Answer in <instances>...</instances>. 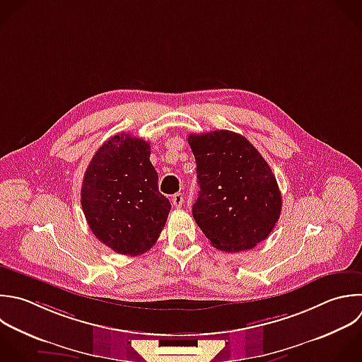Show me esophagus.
<instances>
[{
	"instance_id": "obj_1",
	"label": "esophagus",
	"mask_w": 362,
	"mask_h": 362,
	"mask_svg": "<svg viewBox=\"0 0 362 362\" xmlns=\"http://www.w3.org/2000/svg\"><path fill=\"white\" fill-rule=\"evenodd\" d=\"M171 202H173V205H174L175 208H181L182 204H184V197H182V194H181V192L174 194L173 198H171Z\"/></svg>"
}]
</instances>
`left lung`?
Wrapping results in <instances>:
<instances>
[{
    "instance_id": "8db88e82",
    "label": "left lung",
    "mask_w": 362,
    "mask_h": 362,
    "mask_svg": "<svg viewBox=\"0 0 362 362\" xmlns=\"http://www.w3.org/2000/svg\"><path fill=\"white\" fill-rule=\"evenodd\" d=\"M188 143L199 184L195 222L219 250L255 247L270 235L281 212L269 164L252 143L229 130L189 134Z\"/></svg>"
}]
</instances>
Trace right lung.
<instances>
[{
	"label": "right lung",
	"instance_id": "right-lung-1",
	"mask_svg": "<svg viewBox=\"0 0 362 362\" xmlns=\"http://www.w3.org/2000/svg\"><path fill=\"white\" fill-rule=\"evenodd\" d=\"M150 143L120 133L96 151L86 168L81 204L95 236L120 255H141L157 242L170 201L158 191Z\"/></svg>",
	"mask_w": 362,
	"mask_h": 362
}]
</instances>
